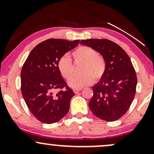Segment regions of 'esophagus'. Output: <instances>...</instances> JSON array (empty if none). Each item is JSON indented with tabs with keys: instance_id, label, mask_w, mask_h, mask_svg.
<instances>
[{
	"instance_id": "esophagus-1",
	"label": "esophagus",
	"mask_w": 154,
	"mask_h": 154,
	"mask_svg": "<svg viewBox=\"0 0 154 154\" xmlns=\"http://www.w3.org/2000/svg\"><path fill=\"white\" fill-rule=\"evenodd\" d=\"M81 90H82V88H77V89H74L73 91L75 93H79Z\"/></svg>"
}]
</instances>
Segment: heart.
<instances>
[{
  "label": "heart",
  "mask_w": 154,
  "mask_h": 154,
  "mask_svg": "<svg viewBox=\"0 0 154 154\" xmlns=\"http://www.w3.org/2000/svg\"><path fill=\"white\" fill-rule=\"evenodd\" d=\"M75 63H82L79 75H72L74 72L73 64L68 56H63L58 61V69L65 79H68L69 86L75 89L88 85L95 81L100 80L105 75L106 70V61L101 55L98 54L93 48L82 45L72 53Z\"/></svg>",
  "instance_id": "heart-1"
}]
</instances>
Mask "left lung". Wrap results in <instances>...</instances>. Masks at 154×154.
<instances>
[{"mask_svg":"<svg viewBox=\"0 0 154 154\" xmlns=\"http://www.w3.org/2000/svg\"><path fill=\"white\" fill-rule=\"evenodd\" d=\"M105 58L106 70L93 87L89 107L97 117L107 122L120 119L130 109L136 93L137 75L130 57L118 44L107 39L82 40Z\"/></svg>","mask_w":154,"mask_h":154,"instance_id":"1","label":"left lung"}]
</instances>
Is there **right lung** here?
Segmentation results:
<instances>
[{
	"label": "right lung",
	"instance_id": "right-lung-1",
	"mask_svg": "<svg viewBox=\"0 0 154 154\" xmlns=\"http://www.w3.org/2000/svg\"><path fill=\"white\" fill-rule=\"evenodd\" d=\"M79 40L51 38L37 45L21 71V90L33 116L45 124L59 122L68 113L75 93L58 69V61ZM59 89L57 93L54 91Z\"/></svg>",
	"mask_w": 154,
	"mask_h": 154
}]
</instances>
